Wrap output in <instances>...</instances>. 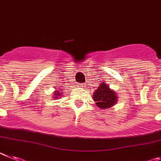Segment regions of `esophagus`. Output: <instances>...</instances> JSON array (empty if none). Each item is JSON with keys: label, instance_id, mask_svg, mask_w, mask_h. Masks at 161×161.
<instances>
[{"label": "esophagus", "instance_id": "34e87169", "mask_svg": "<svg viewBox=\"0 0 161 161\" xmlns=\"http://www.w3.org/2000/svg\"><path fill=\"white\" fill-rule=\"evenodd\" d=\"M79 86H82V87H83L84 85H83V84H79Z\"/></svg>", "mask_w": 161, "mask_h": 161}]
</instances>
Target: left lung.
Segmentation results:
<instances>
[{"label":"left lung","mask_w":161,"mask_h":161,"mask_svg":"<svg viewBox=\"0 0 161 161\" xmlns=\"http://www.w3.org/2000/svg\"><path fill=\"white\" fill-rule=\"evenodd\" d=\"M93 99L96 106L102 110L114 107L118 101V95L115 91L111 89L105 81L99 83L96 91L93 93Z\"/></svg>","instance_id":"left-lung-1"}]
</instances>
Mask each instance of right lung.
<instances>
[{"instance_id": "add662e5", "label": "right lung", "mask_w": 161, "mask_h": 161, "mask_svg": "<svg viewBox=\"0 0 161 161\" xmlns=\"http://www.w3.org/2000/svg\"><path fill=\"white\" fill-rule=\"evenodd\" d=\"M58 90H60V89H58V90H55V91H54V92H53V96H52V98H53V99H54V98H60V97H63V91H61L60 92V91H58Z\"/></svg>"}]
</instances>
